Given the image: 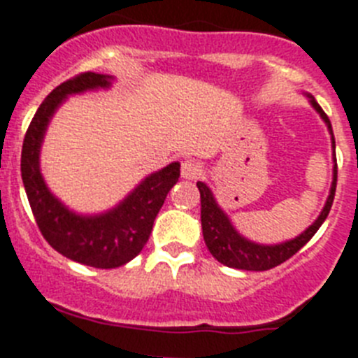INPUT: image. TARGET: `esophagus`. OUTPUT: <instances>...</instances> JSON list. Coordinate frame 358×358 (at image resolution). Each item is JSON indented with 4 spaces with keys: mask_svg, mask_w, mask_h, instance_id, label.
<instances>
[{
    "mask_svg": "<svg viewBox=\"0 0 358 358\" xmlns=\"http://www.w3.org/2000/svg\"><path fill=\"white\" fill-rule=\"evenodd\" d=\"M180 173H182V178L185 180H196L200 178L201 173H203V169H201V166L198 164V162L194 160H183L182 162V169H180Z\"/></svg>",
    "mask_w": 358,
    "mask_h": 358,
    "instance_id": "34e87169",
    "label": "esophagus"
}]
</instances>
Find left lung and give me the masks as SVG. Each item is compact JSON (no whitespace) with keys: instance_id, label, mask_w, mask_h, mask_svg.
Masks as SVG:
<instances>
[{"instance_id":"left-lung-1","label":"left lung","mask_w":358,"mask_h":358,"mask_svg":"<svg viewBox=\"0 0 358 358\" xmlns=\"http://www.w3.org/2000/svg\"><path fill=\"white\" fill-rule=\"evenodd\" d=\"M308 102L312 104L313 110L321 115V119L328 126V131L331 135V149H334V180H331V187H329V194L326 198V203L322 207L321 214L317 216L315 222L301 232L299 236L282 241V243L275 245H263L250 241L245 236L239 234L236 231V227L232 225L231 217L227 216L225 210L217 205L216 198H214L213 191H210L203 182H198V191H200V201H201V231H203L205 245L209 248V252L216 257L222 265L231 266V268L238 270H270L273 266L281 265L287 259H290L297 250L308 243L312 236L319 231V227L324 223L328 217L331 203H334L335 187H337V158H335V136L331 131V124L322 108L317 104L315 99L306 93Z\"/></svg>"}]
</instances>
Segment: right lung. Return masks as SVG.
<instances>
[{
    "mask_svg": "<svg viewBox=\"0 0 358 358\" xmlns=\"http://www.w3.org/2000/svg\"><path fill=\"white\" fill-rule=\"evenodd\" d=\"M111 83L113 76L86 71L59 85L37 108L21 151V178L43 238L68 259L95 268H117L141 254L167 192L180 178V164L171 162L145 176L122 201L99 214L68 209L50 191L39 164L50 120L70 95L108 90Z\"/></svg>",
    "mask_w": 358,
    "mask_h": 358,
    "instance_id": "add662e5",
    "label": "right lung"
}]
</instances>
